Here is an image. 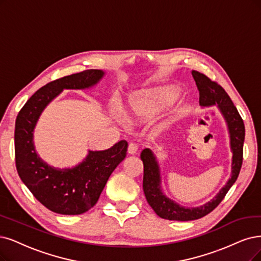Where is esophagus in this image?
<instances>
[{"label": "esophagus", "instance_id": "esophagus-1", "mask_svg": "<svg viewBox=\"0 0 261 261\" xmlns=\"http://www.w3.org/2000/svg\"><path fill=\"white\" fill-rule=\"evenodd\" d=\"M138 151V145L136 143H130L129 146H128V152L130 155H134Z\"/></svg>", "mask_w": 261, "mask_h": 261}]
</instances>
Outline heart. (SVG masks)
<instances>
[{
    "label": "heart",
    "mask_w": 261,
    "mask_h": 261,
    "mask_svg": "<svg viewBox=\"0 0 261 261\" xmlns=\"http://www.w3.org/2000/svg\"><path fill=\"white\" fill-rule=\"evenodd\" d=\"M174 91L162 92L158 95L151 96V98L136 102L133 104V112L138 115H149L165 108L174 100Z\"/></svg>",
    "instance_id": "1"
}]
</instances>
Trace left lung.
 Here are the masks:
<instances>
[{
    "label": "left lung",
    "mask_w": 261,
    "mask_h": 261,
    "mask_svg": "<svg viewBox=\"0 0 261 261\" xmlns=\"http://www.w3.org/2000/svg\"><path fill=\"white\" fill-rule=\"evenodd\" d=\"M192 76H194L199 90L200 104L202 106L217 105L227 121L230 134V146L233 153L232 166H231L232 172H231V177L227 184L221 188L215 198L198 207H184L162 194L160 186V170L156 157L149 148L143 149L141 152V159L144 165V194H145L148 204L155 211V213L159 217L169 220H195L211 213L223 201L231 186L236 182L243 162L245 127L243 119L241 118L233 102L231 101L230 96L223 87L216 82L210 80L206 75L198 71H192Z\"/></svg>",
    "instance_id": "obj_1"
}]
</instances>
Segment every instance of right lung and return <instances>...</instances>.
<instances>
[{
  "instance_id": "add662e5",
  "label": "right lung",
  "mask_w": 261,
  "mask_h": 261,
  "mask_svg": "<svg viewBox=\"0 0 261 261\" xmlns=\"http://www.w3.org/2000/svg\"><path fill=\"white\" fill-rule=\"evenodd\" d=\"M104 72L86 70L61 77L38 89L19 112L15 124L16 168L32 195L55 213L79 215L98 202L106 181L127 156L128 142L106 150H89L83 162L71 169H56L44 162L34 148L33 131L42 112L63 89H86L98 84Z\"/></svg>"
}]
</instances>
